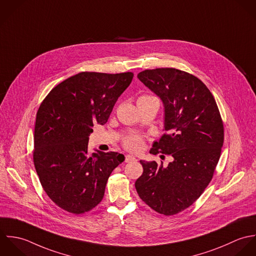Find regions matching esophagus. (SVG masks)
<instances>
[{
	"mask_svg": "<svg viewBox=\"0 0 256 256\" xmlns=\"http://www.w3.org/2000/svg\"><path fill=\"white\" fill-rule=\"evenodd\" d=\"M136 157L132 156V155H126V162H132V161H136Z\"/></svg>",
	"mask_w": 256,
	"mask_h": 256,
	"instance_id": "34e87169",
	"label": "esophagus"
}]
</instances>
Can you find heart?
Here are the masks:
<instances>
[{"label": "heart", "instance_id": "1", "mask_svg": "<svg viewBox=\"0 0 256 256\" xmlns=\"http://www.w3.org/2000/svg\"><path fill=\"white\" fill-rule=\"evenodd\" d=\"M150 96H142L140 97V99L142 98H148ZM124 148L130 150V152H138L142 150L144 148V140L142 138L138 136H128V138L124 140Z\"/></svg>", "mask_w": 256, "mask_h": 256}]
</instances>
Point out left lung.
Wrapping results in <instances>:
<instances>
[{"mask_svg": "<svg viewBox=\"0 0 256 256\" xmlns=\"http://www.w3.org/2000/svg\"><path fill=\"white\" fill-rule=\"evenodd\" d=\"M138 78L164 106V130L150 154H170L167 167L140 160V199L165 216L193 204L210 182L224 144V124L214 96L192 74L175 68L144 70Z\"/></svg>", "mask_w": 256, "mask_h": 256, "instance_id": "left-lung-1", "label": "left lung"}]
</instances>
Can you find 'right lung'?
Instances as JSON below:
<instances>
[{
	"label": "right lung",
	"instance_id": "right-lung-1",
	"mask_svg": "<svg viewBox=\"0 0 256 256\" xmlns=\"http://www.w3.org/2000/svg\"><path fill=\"white\" fill-rule=\"evenodd\" d=\"M134 73L81 72L54 87L36 120L34 163L48 196L61 208L83 214L102 200L122 154L88 152L94 124H104Z\"/></svg>",
	"mask_w": 256,
	"mask_h": 256
}]
</instances>
